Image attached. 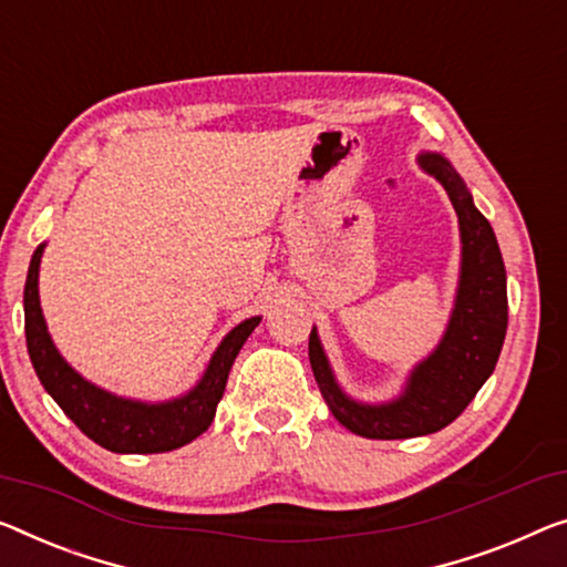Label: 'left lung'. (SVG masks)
Wrapping results in <instances>:
<instances>
[{"label": "left lung", "instance_id": "left-lung-1", "mask_svg": "<svg viewBox=\"0 0 567 567\" xmlns=\"http://www.w3.org/2000/svg\"><path fill=\"white\" fill-rule=\"evenodd\" d=\"M417 165L443 185L458 216L461 272L443 338L410 369L402 392L384 402H361L338 384L316 326L308 343L328 410L346 430L371 441H402L451 425L492 377L506 336V269L492 224L441 152H420Z\"/></svg>", "mask_w": 567, "mask_h": 567}]
</instances>
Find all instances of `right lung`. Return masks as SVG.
<instances>
[{
  "label": "right lung",
  "instance_id": "1",
  "mask_svg": "<svg viewBox=\"0 0 567 567\" xmlns=\"http://www.w3.org/2000/svg\"><path fill=\"white\" fill-rule=\"evenodd\" d=\"M45 244H40L30 259L28 282H24V336L28 353L40 384L61 404L83 435L112 453H165L183 447L206 433L221 402L226 379L261 316H251L231 328L216 346L208 367L188 392L163 402L132 400L104 390L81 377L55 349L45 316L40 308L38 277Z\"/></svg>",
  "mask_w": 567,
  "mask_h": 567
}]
</instances>
